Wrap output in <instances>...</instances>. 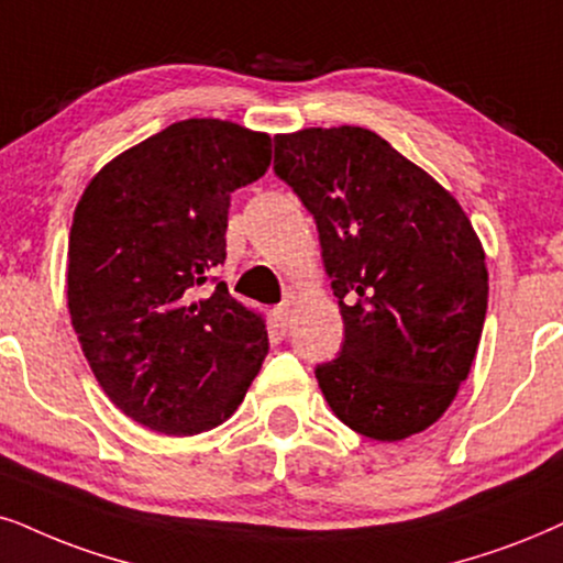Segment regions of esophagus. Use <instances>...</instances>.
<instances>
[{
    "mask_svg": "<svg viewBox=\"0 0 563 563\" xmlns=\"http://www.w3.org/2000/svg\"><path fill=\"white\" fill-rule=\"evenodd\" d=\"M273 317H275L277 327H283V330H286V327H288V319H290V303H288V301L277 303L275 309H273Z\"/></svg>",
    "mask_w": 563,
    "mask_h": 563,
    "instance_id": "esophagus-1",
    "label": "esophagus"
}]
</instances>
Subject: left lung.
I'll list each match as a JSON object with an SVG mask.
<instances>
[{
	"instance_id": "left-lung-1",
	"label": "left lung",
	"mask_w": 563,
	"mask_h": 563,
	"mask_svg": "<svg viewBox=\"0 0 563 563\" xmlns=\"http://www.w3.org/2000/svg\"><path fill=\"white\" fill-rule=\"evenodd\" d=\"M275 176L314 216L345 324L314 374L334 416L376 441L429 429L478 351L486 254L450 191L364 126L275 137Z\"/></svg>"
}]
</instances>
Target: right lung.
<instances>
[{
    "instance_id": "1",
    "label": "right lung",
    "mask_w": 563,
    "mask_h": 563,
    "mask_svg": "<svg viewBox=\"0 0 563 563\" xmlns=\"http://www.w3.org/2000/svg\"><path fill=\"white\" fill-rule=\"evenodd\" d=\"M269 153L262 132L184 119L103 166L77 202L69 317L103 393L147 429L223 423L265 361V319L210 273L231 191L265 176Z\"/></svg>"
}]
</instances>
